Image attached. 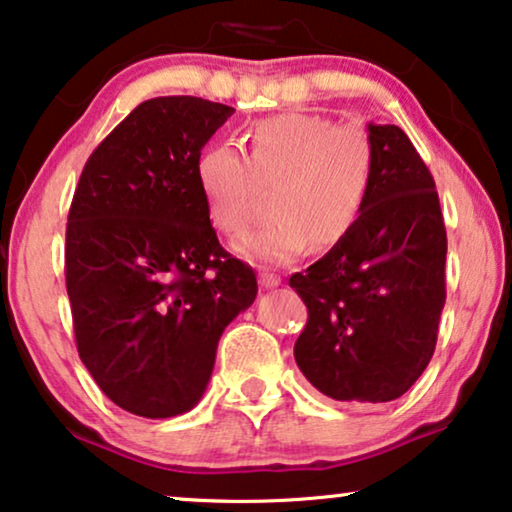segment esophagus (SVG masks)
<instances>
[{"instance_id":"34e87169","label":"esophagus","mask_w":512,"mask_h":512,"mask_svg":"<svg viewBox=\"0 0 512 512\" xmlns=\"http://www.w3.org/2000/svg\"><path fill=\"white\" fill-rule=\"evenodd\" d=\"M258 279H261L263 289H275V286H279V282H282L279 275H275V272H270V270L258 272Z\"/></svg>"}]
</instances>
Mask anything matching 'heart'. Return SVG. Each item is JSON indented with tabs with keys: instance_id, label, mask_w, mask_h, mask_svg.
Returning <instances> with one entry per match:
<instances>
[{
	"instance_id": "heart-1",
	"label": "heart",
	"mask_w": 512,
	"mask_h": 512,
	"mask_svg": "<svg viewBox=\"0 0 512 512\" xmlns=\"http://www.w3.org/2000/svg\"><path fill=\"white\" fill-rule=\"evenodd\" d=\"M377 151L363 125L319 114H277L249 132V156L235 144L207 146L195 179L209 221L237 237L261 214L272 193L268 226L235 244L256 263H286L314 242L333 249L352 233L375 186Z\"/></svg>"
}]
</instances>
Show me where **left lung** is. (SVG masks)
Instances as JSON below:
<instances>
[{
  "label": "left lung",
  "instance_id": "1",
  "mask_svg": "<svg viewBox=\"0 0 512 512\" xmlns=\"http://www.w3.org/2000/svg\"><path fill=\"white\" fill-rule=\"evenodd\" d=\"M370 200L352 233L291 289L307 305L293 356L335 401L387 403L429 366L445 305L447 233L436 181L398 125H368Z\"/></svg>",
  "mask_w": 512,
  "mask_h": 512
}]
</instances>
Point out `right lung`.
<instances>
[{
	"label": "right lung",
	"instance_id": "1",
	"mask_svg": "<svg viewBox=\"0 0 512 512\" xmlns=\"http://www.w3.org/2000/svg\"><path fill=\"white\" fill-rule=\"evenodd\" d=\"M233 107L156 97L90 153L67 216L65 279L83 366L132 415L205 394L216 345L254 303V270L219 244L195 163Z\"/></svg>",
	"mask_w": 512,
	"mask_h": 512
}]
</instances>
